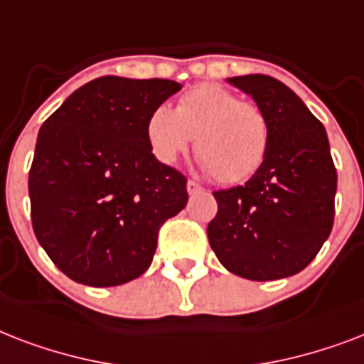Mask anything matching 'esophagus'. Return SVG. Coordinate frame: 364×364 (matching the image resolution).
I'll return each mask as SVG.
<instances>
[{"label": "esophagus", "mask_w": 364, "mask_h": 364, "mask_svg": "<svg viewBox=\"0 0 364 364\" xmlns=\"http://www.w3.org/2000/svg\"><path fill=\"white\" fill-rule=\"evenodd\" d=\"M186 188H188V193H190V196H193V193H199V191H203L201 186L196 184L193 180H188V184H186Z\"/></svg>", "instance_id": "1"}]
</instances>
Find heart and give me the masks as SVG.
<instances>
[{
    "instance_id": "1",
    "label": "heart",
    "mask_w": 364,
    "mask_h": 364,
    "mask_svg": "<svg viewBox=\"0 0 364 364\" xmlns=\"http://www.w3.org/2000/svg\"><path fill=\"white\" fill-rule=\"evenodd\" d=\"M196 136L199 167L224 184L250 178L269 148V123L256 104L245 102L230 89L201 83L186 91L171 109L157 106L146 121L151 156L173 165Z\"/></svg>"
}]
</instances>
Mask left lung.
Returning <instances> with one entry per match:
<instances>
[{
	"label": "left lung",
	"mask_w": 364,
	"mask_h": 364,
	"mask_svg": "<svg viewBox=\"0 0 364 364\" xmlns=\"http://www.w3.org/2000/svg\"><path fill=\"white\" fill-rule=\"evenodd\" d=\"M269 123V148L245 186L214 191L208 243L228 272L250 281L296 275L314 260L334 222L336 168L323 123L275 77H228Z\"/></svg>",
	"instance_id": "8db88e82"
}]
</instances>
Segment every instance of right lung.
I'll return each instance as SVG.
<instances>
[{"label": "right lung", "mask_w": 364, "mask_h": 364, "mask_svg": "<svg viewBox=\"0 0 364 364\" xmlns=\"http://www.w3.org/2000/svg\"><path fill=\"white\" fill-rule=\"evenodd\" d=\"M182 89L104 75L74 91L39 129L28 191L39 245L62 273L117 287L150 267L157 233L188 203L184 174L151 156L146 121Z\"/></svg>", "instance_id": "right-lung-1"}]
</instances>
